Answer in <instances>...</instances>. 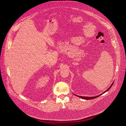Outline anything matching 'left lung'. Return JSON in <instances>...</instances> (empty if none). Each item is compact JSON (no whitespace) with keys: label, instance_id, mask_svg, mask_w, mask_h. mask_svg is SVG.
Segmentation results:
<instances>
[{"label":"left lung","instance_id":"left-lung-1","mask_svg":"<svg viewBox=\"0 0 126 126\" xmlns=\"http://www.w3.org/2000/svg\"><path fill=\"white\" fill-rule=\"evenodd\" d=\"M114 82H113L112 83V84H111V85L110 86V87H109L108 89L107 90H106L104 92H103V93H102V94H101L100 95H99L96 96H94V97H85V96H80L76 95H75V94H74L75 96H77V97H79V98H82V99H85V100H91V99H95V98H97V97H99L100 96H101V95L103 94L104 93H105V92H107L108 91H109V90H110V89L111 88V87L113 86V84H114Z\"/></svg>","mask_w":126,"mask_h":126}]
</instances>
